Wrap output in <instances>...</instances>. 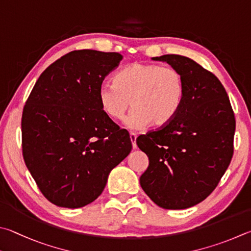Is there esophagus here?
<instances>
[{
  "label": "esophagus",
  "mask_w": 251,
  "mask_h": 251,
  "mask_svg": "<svg viewBox=\"0 0 251 251\" xmlns=\"http://www.w3.org/2000/svg\"><path fill=\"white\" fill-rule=\"evenodd\" d=\"M129 137H130V140H131V145H133V148L136 149V148H137V145H136V138H137V135H136L135 133H130Z\"/></svg>",
  "instance_id": "1"
}]
</instances>
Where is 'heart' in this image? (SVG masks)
<instances>
[{
	"label": "heart",
	"instance_id": "b5f03b06",
	"mask_svg": "<svg viewBox=\"0 0 251 251\" xmlns=\"http://www.w3.org/2000/svg\"><path fill=\"white\" fill-rule=\"evenodd\" d=\"M185 97V81L173 67L133 62L117 72L114 82H103L98 90L102 111L113 120L126 117L129 128L165 126L179 113Z\"/></svg>",
	"mask_w": 251,
	"mask_h": 251
}]
</instances>
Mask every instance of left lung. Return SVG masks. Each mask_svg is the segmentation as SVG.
Wrapping results in <instances>:
<instances>
[{"label":"left lung","instance_id":"1","mask_svg":"<svg viewBox=\"0 0 251 251\" xmlns=\"http://www.w3.org/2000/svg\"><path fill=\"white\" fill-rule=\"evenodd\" d=\"M153 60L166 61L183 75L185 97L169 124L136 139L149 159L139 181L158 206L183 209L206 199L228 168L235 115L225 88L211 71L179 54Z\"/></svg>","mask_w":251,"mask_h":251}]
</instances>
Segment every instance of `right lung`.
Listing matches in <instances>:
<instances>
[{
    "instance_id": "1",
    "label": "right lung",
    "mask_w": 251,
    "mask_h": 251,
    "mask_svg": "<svg viewBox=\"0 0 251 251\" xmlns=\"http://www.w3.org/2000/svg\"><path fill=\"white\" fill-rule=\"evenodd\" d=\"M118 52L74 50L36 82L22 116L23 157L40 192L57 206L97 200L113 168L131 150L128 131L100 106L98 90Z\"/></svg>"
}]
</instances>
